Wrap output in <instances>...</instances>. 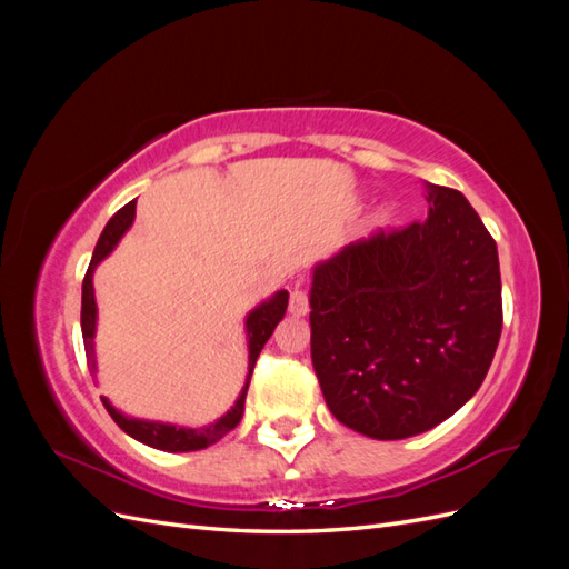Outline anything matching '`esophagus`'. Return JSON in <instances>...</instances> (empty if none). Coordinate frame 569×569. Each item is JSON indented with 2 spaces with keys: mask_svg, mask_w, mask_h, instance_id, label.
Instances as JSON below:
<instances>
[{
  "mask_svg": "<svg viewBox=\"0 0 569 569\" xmlns=\"http://www.w3.org/2000/svg\"><path fill=\"white\" fill-rule=\"evenodd\" d=\"M289 311H291V316H306L308 311H311L306 289L295 287V291H291V297H289Z\"/></svg>",
  "mask_w": 569,
  "mask_h": 569,
  "instance_id": "1",
  "label": "esophagus"
}]
</instances>
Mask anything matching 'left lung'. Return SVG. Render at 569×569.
<instances>
[{
	"mask_svg": "<svg viewBox=\"0 0 569 569\" xmlns=\"http://www.w3.org/2000/svg\"><path fill=\"white\" fill-rule=\"evenodd\" d=\"M316 266L311 358L332 416L372 439L451 418L485 382L503 327L493 237L458 189Z\"/></svg>",
	"mask_w": 569,
	"mask_h": 569,
	"instance_id": "1",
	"label": "left lung"
}]
</instances>
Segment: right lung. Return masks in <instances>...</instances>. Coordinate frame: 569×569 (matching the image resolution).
Masks as SVG:
<instances>
[{
  "label": "right lung",
  "mask_w": 569,
  "mask_h": 569,
  "mask_svg": "<svg viewBox=\"0 0 569 569\" xmlns=\"http://www.w3.org/2000/svg\"><path fill=\"white\" fill-rule=\"evenodd\" d=\"M134 203L130 201L120 209L109 222L104 232H101L99 242L94 247L92 261L88 272H84L82 280V311H80V325H82V341H84V356H88V368L90 375H97V360H94V325H97V303H94V287H92V274L94 268L104 261V258L116 249V244L120 242V237L128 232V228L132 226L134 220ZM287 301L289 295L282 289L274 295L270 301L261 303L258 308L249 313L247 318V337H249V372H247V382L242 387V393L234 401V406L226 412V416L218 418L216 422L199 427V429H189V427H178V425H168V422H149V420H137V418H128L123 412L116 410L109 399L101 396V403L109 410V416L113 418V422L123 429L126 435H130L132 439L142 441L147 446H153L159 451H201L206 446L216 443L218 439L226 437L230 429H234L244 416V401H247V391H249V382H251V372L256 366V358L261 353V349L266 347V341L270 339L272 330L278 327V322L284 318L287 311Z\"/></svg>",
  "instance_id": "obj_1"
}]
</instances>
